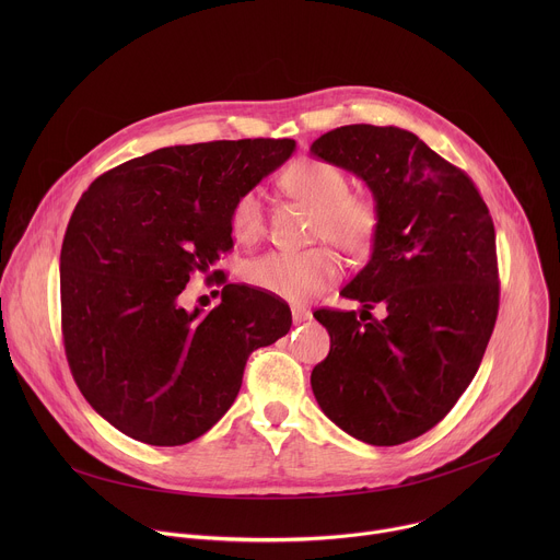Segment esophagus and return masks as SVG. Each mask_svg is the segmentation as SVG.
Masks as SVG:
<instances>
[{
  "label": "esophagus",
  "mask_w": 560,
  "mask_h": 560,
  "mask_svg": "<svg viewBox=\"0 0 560 560\" xmlns=\"http://www.w3.org/2000/svg\"><path fill=\"white\" fill-rule=\"evenodd\" d=\"M307 318H312L310 310H305V307H292V322H294V324H303V322H307Z\"/></svg>",
  "instance_id": "34e87169"
}]
</instances>
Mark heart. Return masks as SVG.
Here are the masks:
<instances>
[{"label":"heart","mask_w":560,"mask_h":560,"mask_svg":"<svg viewBox=\"0 0 560 560\" xmlns=\"http://www.w3.org/2000/svg\"><path fill=\"white\" fill-rule=\"evenodd\" d=\"M281 188L314 208L312 236L328 238L346 253L361 255L376 238L381 210L372 195L350 192L346 173L324 159H299L281 175ZM264 197L244 190L230 208V228L238 242H255L264 232ZM341 259L322 246L303 253H268L244 270L248 283L288 301H307L341 277Z\"/></svg>","instance_id":"1"}]
</instances>
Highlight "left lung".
<instances>
[{
    "label": "left lung",
    "mask_w": 560,
    "mask_h": 560,
    "mask_svg": "<svg viewBox=\"0 0 560 560\" xmlns=\"http://www.w3.org/2000/svg\"><path fill=\"white\" fill-rule=\"evenodd\" d=\"M310 152L363 179L381 210L370 261L341 290L363 303L361 316L314 312L330 335V354L310 376L314 398L363 443L412 441L454 408L492 337L499 270L490 210L463 171L404 128L341 126ZM378 302L383 319L369 314Z\"/></svg>",
    "instance_id": "obj_1"
}]
</instances>
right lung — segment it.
Segmentation results:
<instances>
[{"label": "right lung", "instance_id": "1", "mask_svg": "<svg viewBox=\"0 0 560 560\" xmlns=\"http://www.w3.org/2000/svg\"><path fill=\"white\" fill-rule=\"evenodd\" d=\"M292 139L171 145L91 184L61 244V330L93 410L148 445H184L234 404L257 348L292 326L275 296L228 283L210 312L186 310L192 275L217 277L230 208L285 164Z\"/></svg>", "mask_w": 560, "mask_h": 560}]
</instances>
